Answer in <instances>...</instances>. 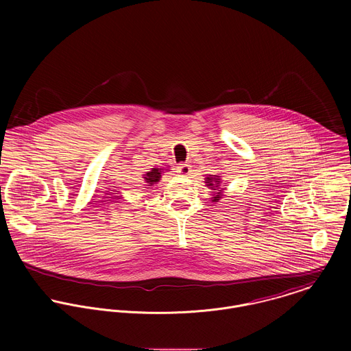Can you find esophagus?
<instances>
[{"label":"esophagus","mask_w":351,"mask_h":351,"mask_svg":"<svg viewBox=\"0 0 351 351\" xmlns=\"http://www.w3.org/2000/svg\"><path fill=\"white\" fill-rule=\"evenodd\" d=\"M177 173H178L180 176H182V177H185V176H188V174L191 173V166L186 165V163H182V165H180V166L177 167Z\"/></svg>","instance_id":"obj_1"}]
</instances>
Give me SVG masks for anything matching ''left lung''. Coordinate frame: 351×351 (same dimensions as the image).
Here are the masks:
<instances>
[{"mask_svg": "<svg viewBox=\"0 0 351 351\" xmlns=\"http://www.w3.org/2000/svg\"><path fill=\"white\" fill-rule=\"evenodd\" d=\"M220 184H221V178L220 176H209L205 178V186H208L212 192L210 195L213 197H210L212 202H219V200H221L223 197V192L226 191V188H220ZM227 186V185H224Z\"/></svg>", "mask_w": 351, "mask_h": 351, "instance_id": "1", "label": "left lung"}]
</instances>
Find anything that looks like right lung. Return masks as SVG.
<instances>
[{"instance_id": "add662e5", "label": "right lung", "mask_w": 351, "mask_h": 351, "mask_svg": "<svg viewBox=\"0 0 351 351\" xmlns=\"http://www.w3.org/2000/svg\"><path fill=\"white\" fill-rule=\"evenodd\" d=\"M162 170H163V169L154 167V169H151L150 171H147L146 174H143V176H145L143 178H145L147 186H152L154 184L159 182V180H160V177H162Z\"/></svg>"}]
</instances>
